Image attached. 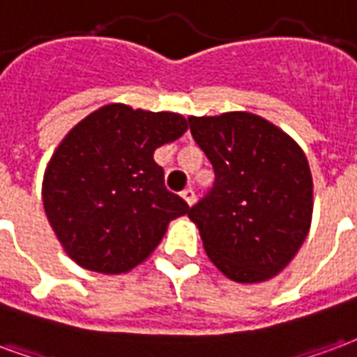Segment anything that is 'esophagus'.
<instances>
[{"instance_id": "34e87169", "label": "esophagus", "mask_w": 357, "mask_h": 357, "mask_svg": "<svg viewBox=\"0 0 357 357\" xmlns=\"http://www.w3.org/2000/svg\"><path fill=\"white\" fill-rule=\"evenodd\" d=\"M181 197L186 202L188 205L194 204V199H196V194H194V190L192 188H186V190H182L181 192Z\"/></svg>"}]
</instances>
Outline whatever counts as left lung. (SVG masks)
Instances as JSON below:
<instances>
[{"label":"left lung","instance_id":"obj_1","mask_svg":"<svg viewBox=\"0 0 357 357\" xmlns=\"http://www.w3.org/2000/svg\"><path fill=\"white\" fill-rule=\"evenodd\" d=\"M215 169L209 194L188 211L211 262L232 282L280 274L308 236L314 184L303 148L249 112L188 118Z\"/></svg>","mask_w":357,"mask_h":357}]
</instances>
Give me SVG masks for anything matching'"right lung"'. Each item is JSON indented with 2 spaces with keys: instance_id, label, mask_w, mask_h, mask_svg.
Instances as JSON below:
<instances>
[{
  "instance_id": "obj_1",
  "label": "right lung",
  "mask_w": 357,
  "mask_h": 357,
  "mask_svg": "<svg viewBox=\"0 0 357 357\" xmlns=\"http://www.w3.org/2000/svg\"><path fill=\"white\" fill-rule=\"evenodd\" d=\"M188 129L175 112L106 104L62 139L47 163L41 197L70 259L91 272L125 274L160 245L169 222L190 211L163 184L155 148Z\"/></svg>"
}]
</instances>
